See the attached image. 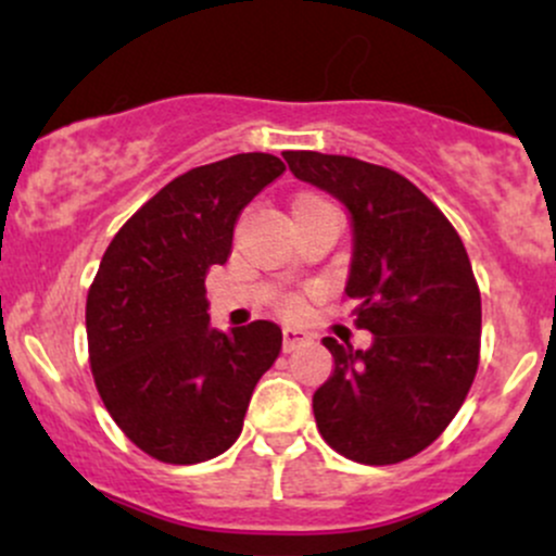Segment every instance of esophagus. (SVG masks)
Returning a JSON list of instances; mask_svg holds the SVG:
<instances>
[{
  "mask_svg": "<svg viewBox=\"0 0 556 556\" xmlns=\"http://www.w3.org/2000/svg\"><path fill=\"white\" fill-rule=\"evenodd\" d=\"M308 342H311V337L305 334L303 329H292V327L285 329V334H282L285 353H292V350L300 348V344H308Z\"/></svg>",
  "mask_w": 556,
  "mask_h": 556,
  "instance_id": "34e87169",
  "label": "esophagus"
}]
</instances>
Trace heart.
Wrapping results in <instances>:
<instances>
[{"mask_svg": "<svg viewBox=\"0 0 556 556\" xmlns=\"http://www.w3.org/2000/svg\"><path fill=\"white\" fill-rule=\"evenodd\" d=\"M308 201H318V198H311V195H305V198H298V201H295V206H298V203H308ZM295 308H298V303H295V300H285V303H282V311H285V314H295Z\"/></svg>", "mask_w": 556, "mask_h": 556, "instance_id": "b5f03b06", "label": "heart"}]
</instances>
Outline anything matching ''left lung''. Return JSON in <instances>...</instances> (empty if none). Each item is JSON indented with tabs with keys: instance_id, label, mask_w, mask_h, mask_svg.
Instances as JSON below:
<instances>
[{
	"instance_id": "obj_1",
	"label": "left lung",
	"mask_w": 556,
	"mask_h": 556,
	"mask_svg": "<svg viewBox=\"0 0 556 556\" xmlns=\"http://www.w3.org/2000/svg\"><path fill=\"white\" fill-rule=\"evenodd\" d=\"M298 180L344 203L353 258L344 295L368 350L334 337V371L314 394L324 442L348 460L394 465L439 439L468 397L481 353V292L450 219L394 169L287 151Z\"/></svg>"
}]
</instances>
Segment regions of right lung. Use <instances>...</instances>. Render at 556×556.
I'll return each instance as SVG.
<instances>
[{"mask_svg": "<svg viewBox=\"0 0 556 556\" xmlns=\"http://www.w3.org/2000/svg\"><path fill=\"white\" fill-rule=\"evenodd\" d=\"M282 172V159L258 151L185 172L101 258L86 300L93 381L114 424L156 460L193 465L227 452L282 350L271 321L212 329L203 285L232 253L242 208Z\"/></svg>", "mask_w": 556, "mask_h": 556, "instance_id": "1", "label": "right lung"}]
</instances>
